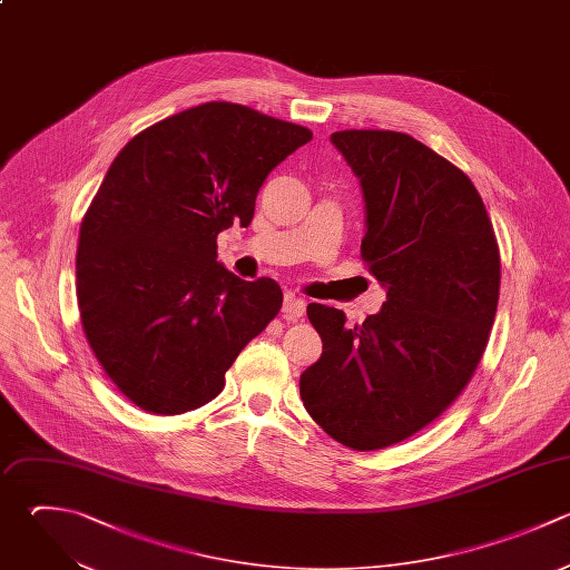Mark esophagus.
<instances>
[{
  "mask_svg": "<svg viewBox=\"0 0 570 570\" xmlns=\"http://www.w3.org/2000/svg\"><path fill=\"white\" fill-rule=\"evenodd\" d=\"M283 314H285V318H301L305 314V301L301 296L287 292L283 298Z\"/></svg>",
  "mask_w": 570,
  "mask_h": 570,
  "instance_id": "obj_1",
  "label": "esophagus"
}]
</instances>
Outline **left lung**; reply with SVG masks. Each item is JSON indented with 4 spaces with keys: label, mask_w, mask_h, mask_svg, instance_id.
I'll list each match as a JSON object with an SVG mask.
<instances>
[{
    "label": "left lung",
    "mask_w": 570,
    "mask_h": 570,
    "mask_svg": "<svg viewBox=\"0 0 570 570\" xmlns=\"http://www.w3.org/2000/svg\"><path fill=\"white\" fill-rule=\"evenodd\" d=\"M358 178L361 254L387 301L347 327L309 303L321 358L301 374L309 416L338 443L381 450L434 421L465 387L499 301V249L470 178L407 134L336 131Z\"/></svg>",
    "instance_id": "1"
}]
</instances>
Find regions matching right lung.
<instances>
[{
  "label": "right lung",
  "instance_id": "obj_1",
  "mask_svg": "<svg viewBox=\"0 0 570 570\" xmlns=\"http://www.w3.org/2000/svg\"><path fill=\"white\" fill-rule=\"evenodd\" d=\"M309 140L305 127L207 102L145 129L111 163L80 227L78 303L96 358L138 407L209 403L278 314V283L232 274L216 236L252 223L265 178Z\"/></svg>",
  "mask_w": 570,
  "mask_h": 570
}]
</instances>
